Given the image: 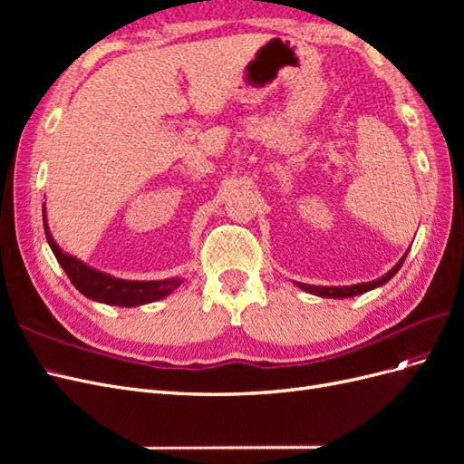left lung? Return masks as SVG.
Listing matches in <instances>:
<instances>
[{
  "label": "left lung",
  "mask_w": 464,
  "mask_h": 464,
  "mask_svg": "<svg viewBox=\"0 0 464 464\" xmlns=\"http://www.w3.org/2000/svg\"><path fill=\"white\" fill-rule=\"evenodd\" d=\"M402 263H404V257L395 266H392V269L385 276L377 278V280H372V283H362V285H353V286H314V285H302V283H296V285L302 290L310 292V294H315V296H321V298H350V296H358V294H363V292H368V290H373L377 286L385 285L387 280L392 278V275H395L401 269Z\"/></svg>",
  "instance_id": "obj_1"
}]
</instances>
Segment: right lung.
<instances>
[{
	"label": "right lung",
	"instance_id": "1",
	"mask_svg": "<svg viewBox=\"0 0 464 464\" xmlns=\"http://www.w3.org/2000/svg\"><path fill=\"white\" fill-rule=\"evenodd\" d=\"M42 218H44V232H46V240L53 251L55 259L60 261L63 266L65 275L72 280L73 286L85 294L87 298L110 304V305H121V307H133V305H141L149 304L154 300H160L168 296L172 290H176L184 280L179 278H168V280H121L114 278L110 275H104L101 271H94L85 263H81L73 256H67L52 240L48 224H46V213L42 208Z\"/></svg>",
	"mask_w": 464,
	"mask_h": 464
}]
</instances>
